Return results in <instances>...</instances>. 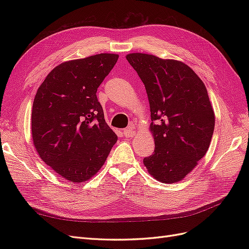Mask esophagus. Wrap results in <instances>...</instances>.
<instances>
[{
	"label": "esophagus",
	"instance_id": "34e87169",
	"mask_svg": "<svg viewBox=\"0 0 249 249\" xmlns=\"http://www.w3.org/2000/svg\"><path fill=\"white\" fill-rule=\"evenodd\" d=\"M124 135L126 138H133L135 136L134 126H129L127 129H124Z\"/></svg>",
	"mask_w": 249,
	"mask_h": 249
}]
</instances>
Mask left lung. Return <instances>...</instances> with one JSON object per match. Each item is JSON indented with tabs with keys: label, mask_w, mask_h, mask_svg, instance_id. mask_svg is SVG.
Wrapping results in <instances>:
<instances>
[{
	"label": "left lung",
	"mask_w": 249,
	"mask_h": 249,
	"mask_svg": "<svg viewBox=\"0 0 249 249\" xmlns=\"http://www.w3.org/2000/svg\"><path fill=\"white\" fill-rule=\"evenodd\" d=\"M126 60L145 86L155 152L143 159L149 175L177 183L206 155L215 115L203 82L189 66L171 59L133 53Z\"/></svg>",
	"instance_id": "left-lung-1"
}]
</instances>
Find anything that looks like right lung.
I'll use <instances>...</instances> for the list:
<instances>
[{
  "mask_svg": "<svg viewBox=\"0 0 249 249\" xmlns=\"http://www.w3.org/2000/svg\"><path fill=\"white\" fill-rule=\"evenodd\" d=\"M117 59L116 54H99L63 62L36 92L34 146L44 163L71 182L92 178L117 141L96 97L97 88Z\"/></svg>",
  "mask_w": 249,
  "mask_h": 249,
  "instance_id": "1",
  "label": "right lung"
}]
</instances>
